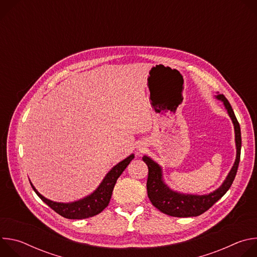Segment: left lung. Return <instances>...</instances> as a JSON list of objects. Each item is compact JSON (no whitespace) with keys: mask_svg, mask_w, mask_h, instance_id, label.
Instances as JSON below:
<instances>
[{"mask_svg":"<svg viewBox=\"0 0 257 257\" xmlns=\"http://www.w3.org/2000/svg\"><path fill=\"white\" fill-rule=\"evenodd\" d=\"M215 97L222 100L227 108L228 114L232 119L235 129V142H236V160L233 168L223 184L216 190L205 195H193L183 194L171 190L163 180L162 168L154 162L151 158L144 156L143 162L149 167V177L146 187H148V195L153 205L156 206L160 211L177 217H188L197 216L209 209L218 199H221L226 192L230 189L232 183L236 177L241 154V130L237 118L234 114L233 108L225 97L224 94H217Z\"/></svg>","mask_w":257,"mask_h":257,"instance_id":"8db88e82","label":"left lung"}]
</instances>
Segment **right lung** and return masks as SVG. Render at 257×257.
Listing matches in <instances>:
<instances>
[{
    "mask_svg": "<svg viewBox=\"0 0 257 257\" xmlns=\"http://www.w3.org/2000/svg\"><path fill=\"white\" fill-rule=\"evenodd\" d=\"M133 159H134V155H130L124 161L117 164L106 174V176L104 177V179L102 180V182L100 183L99 186L96 188V190L93 193L74 202L63 203V202L52 201L44 197L38 190L34 188V186L31 184V183L30 184L34 192L39 195V197L60 215L70 219L87 218V217H91L93 215L98 214L108 205L117 179L121 176L123 171L126 169V167L130 164V162Z\"/></svg>",
    "mask_w": 257,
    "mask_h": 257,
    "instance_id": "add662e5",
    "label": "right lung"
}]
</instances>
